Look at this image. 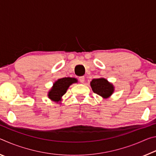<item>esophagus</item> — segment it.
<instances>
[{
  "mask_svg": "<svg viewBox=\"0 0 156 156\" xmlns=\"http://www.w3.org/2000/svg\"><path fill=\"white\" fill-rule=\"evenodd\" d=\"M79 80H80V83H84V76H80V77H79Z\"/></svg>",
  "mask_w": 156,
  "mask_h": 156,
  "instance_id": "1",
  "label": "esophagus"
}]
</instances>
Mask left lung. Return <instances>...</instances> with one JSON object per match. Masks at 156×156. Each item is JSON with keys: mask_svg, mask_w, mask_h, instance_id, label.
<instances>
[{"mask_svg": "<svg viewBox=\"0 0 156 156\" xmlns=\"http://www.w3.org/2000/svg\"><path fill=\"white\" fill-rule=\"evenodd\" d=\"M90 85L94 93L104 99L109 98L115 90L113 84L105 78L93 79L91 81Z\"/></svg>", "mask_w": 156, "mask_h": 156, "instance_id": "1", "label": "left lung"}]
</instances>
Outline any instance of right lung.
<instances>
[{
	"label": "right lung",
	"instance_id": "right-lung-1",
	"mask_svg": "<svg viewBox=\"0 0 156 156\" xmlns=\"http://www.w3.org/2000/svg\"><path fill=\"white\" fill-rule=\"evenodd\" d=\"M78 83V80L74 78L65 77L58 79L53 84L52 87L49 89L47 94V96L53 102L61 104L62 97L67 92L68 88L73 83Z\"/></svg>",
	"mask_w": 156,
	"mask_h": 156
}]
</instances>
